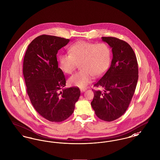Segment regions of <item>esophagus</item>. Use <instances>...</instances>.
Wrapping results in <instances>:
<instances>
[{
  "mask_svg": "<svg viewBox=\"0 0 160 160\" xmlns=\"http://www.w3.org/2000/svg\"><path fill=\"white\" fill-rule=\"evenodd\" d=\"M86 90H87L86 88H81L80 90H81V92L82 93V92H84L85 91H86Z\"/></svg>",
  "mask_w": 160,
  "mask_h": 160,
  "instance_id": "esophagus-1",
  "label": "esophagus"
}]
</instances>
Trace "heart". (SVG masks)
<instances>
[{"label":"heart","instance_id":"heart-1","mask_svg":"<svg viewBox=\"0 0 160 160\" xmlns=\"http://www.w3.org/2000/svg\"><path fill=\"white\" fill-rule=\"evenodd\" d=\"M68 52L69 54L59 56L61 68L65 73L70 74L80 64L81 71L70 76L68 83L81 88L92 81V76L97 78L103 75L111 62V50L106 43L78 41L71 45Z\"/></svg>","mask_w":160,"mask_h":160}]
</instances>
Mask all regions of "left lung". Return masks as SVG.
Returning a JSON list of instances; mask_svg holds the SVG:
<instances>
[{
    "label": "left lung",
    "instance_id": "left-lung-1",
    "mask_svg": "<svg viewBox=\"0 0 160 160\" xmlns=\"http://www.w3.org/2000/svg\"><path fill=\"white\" fill-rule=\"evenodd\" d=\"M112 48L113 58L106 73L96 81L91 105L99 119L112 121L127 110L138 79L135 54L130 45L113 37H102Z\"/></svg>",
    "mask_w": 160,
    "mask_h": 160
}]
</instances>
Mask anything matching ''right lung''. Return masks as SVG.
I'll return each instance as SVG.
<instances>
[{
    "label": "right lung",
    "mask_w": 160,
    "mask_h": 160,
    "mask_svg": "<svg viewBox=\"0 0 160 160\" xmlns=\"http://www.w3.org/2000/svg\"><path fill=\"white\" fill-rule=\"evenodd\" d=\"M69 42L60 37L39 36L29 44L23 59V75L32 106L52 122L70 117L81 95L78 87L65 88V78L58 67L56 54Z\"/></svg>",
    "instance_id": "add662e5"
}]
</instances>
